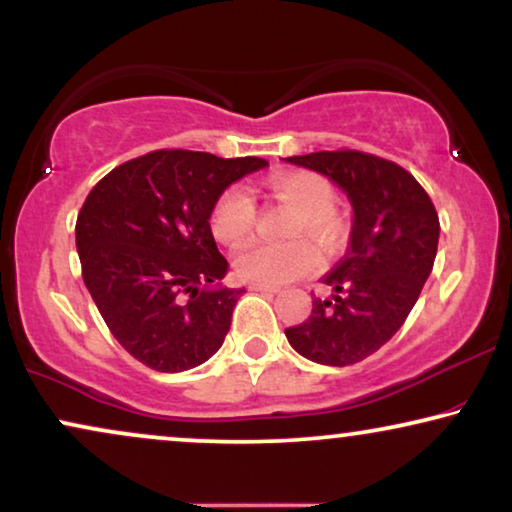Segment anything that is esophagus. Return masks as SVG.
I'll list each match as a JSON object with an SVG mask.
<instances>
[{
    "instance_id": "34e87169",
    "label": "esophagus",
    "mask_w": 512,
    "mask_h": 512,
    "mask_svg": "<svg viewBox=\"0 0 512 512\" xmlns=\"http://www.w3.org/2000/svg\"><path fill=\"white\" fill-rule=\"evenodd\" d=\"M249 291H258V293H268V296H275L279 293V286H270V284H261V282H251Z\"/></svg>"
}]
</instances>
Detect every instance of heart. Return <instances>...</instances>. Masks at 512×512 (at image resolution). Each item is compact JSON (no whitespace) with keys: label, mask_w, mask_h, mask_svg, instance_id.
<instances>
[{"label":"heart","mask_w":512,"mask_h":512,"mask_svg":"<svg viewBox=\"0 0 512 512\" xmlns=\"http://www.w3.org/2000/svg\"><path fill=\"white\" fill-rule=\"evenodd\" d=\"M272 193L286 205L296 207L300 216L293 233L310 235L321 247L333 251L342 237V219L335 212L338 193L331 181L314 172H293L272 181ZM256 223V207L251 195L240 186H230L216 198L209 226L221 244L237 247L251 235ZM235 272L247 282L286 284L305 277L319 265V251L312 242L289 244L249 242L235 251Z\"/></svg>","instance_id":"obj_1"}]
</instances>
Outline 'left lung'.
Returning a JSON list of instances; mask_svg holds the SVG:
<instances>
[{
  "label": "left lung",
  "instance_id": "1",
  "mask_svg": "<svg viewBox=\"0 0 512 512\" xmlns=\"http://www.w3.org/2000/svg\"><path fill=\"white\" fill-rule=\"evenodd\" d=\"M333 179L354 207L347 254L324 277L333 298L312 300L291 347L326 366H352L391 340L415 307L438 251L440 221L429 193L401 165L356 149L286 158Z\"/></svg>",
  "mask_w": 512,
  "mask_h": 512
}]
</instances>
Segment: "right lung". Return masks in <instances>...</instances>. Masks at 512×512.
I'll return each mask as SVG.
<instances>
[{"mask_svg":"<svg viewBox=\"0 0 512 512\" xmlns=\"http://www.w3.org/2000/svg\"><path fill=\"white\" fill-rule=\"evenodd\" d=\"M263 158L160 149L102 177L76 219L81 275L121 347L158 373L219 352L242 289H209L228 272L209 228L219 195Z\"/></svg>","mask_w":512,"mask_h":512,"instance_id":"obj_1","label":"right lung"}]
</instances>
